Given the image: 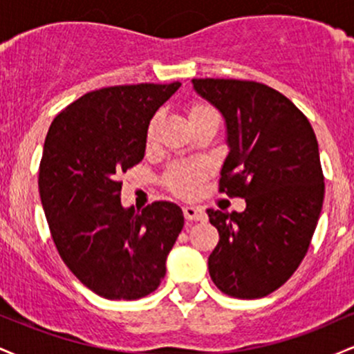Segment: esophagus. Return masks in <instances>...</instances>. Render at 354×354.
Instances as JSON below:
<instances>
[{"label":"esophagus","mask_w":354,"mask_h":354,"mask_svg":"<svg viewBox=\"0 0 354 354\" xmlns=\"http://www.w3.org/2000/svg\"><path fill=\"white\" fill-rule=\"evenodd\" d=\"M183 213H185V218L188 221H203L206 218V213L201 208H196V206H185L183 208Z\"/></svg>","instance_id":"34e87169"}]
</instances>
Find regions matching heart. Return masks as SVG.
Wrapping results in <instances>:
<instances>
[{
  "mask_svg": "<svg viewBox=\"0 0 354 354\" xmlns=\"http://www.w3.org/2000/svg\"><path fill=\"white\" fill-rule=\"evenodd\" d=\"M211 115H216L214 109L208 106V104L203 103H194L188 108V120L189 124L196 123V121L203 120V118H208ZM158 124V116H154L149 123L148 128V141L153 140L154 129ZM203 178V168L200 165H176L169 169L168 176H166V183H168V188L173 193L180 194V196H191V194L196 193L198 186H200Z\"/></svg>",
  "mask_w": 354,
  "mask_h": 354,
  "instance_id": "obj_1",
  "label": "heart"
}]
</instances>
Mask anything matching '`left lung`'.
Listing matches in <instances>:
<instances>
[{
	"mask_svg": "<svg viewBox=\"0 0 354 354\" xmlns=\"http://www.w3.org/2000/svg\"><path fill=\"white\" fill-rule=\"evenodd\" d=\"M191 83L225 118L230 151L219 189L246 201L241 213L208 209L219 233L209 276L233 298H263L291 278L318 225L324 198L318 141L308 118L266 84Z\"/></svg>",
	"mask_w": 354,
	"mask_h": 354,
	"instance_id": "8db88e82",
	"label": "left lung"
}]
</instances>
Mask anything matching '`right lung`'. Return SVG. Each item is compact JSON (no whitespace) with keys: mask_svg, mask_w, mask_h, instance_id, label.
<instances>
[{"mask_svg":"<svg viewBox=\"0 0 354 354\" xmlns=\"http://www.w3.org/2000/svg\"><path fill=\"white\" fill-rule=\"evenodd\" d=\"M180 81L86 93L55 118L43 146L39 196L64 265L106 299L153 293L185 218L178 205H121L120 174L145 158L154 113Z\"/></svg>","mask_w":354,"mask_h":354,"instance_id":"1","label":"right lung"}]
</instances>
